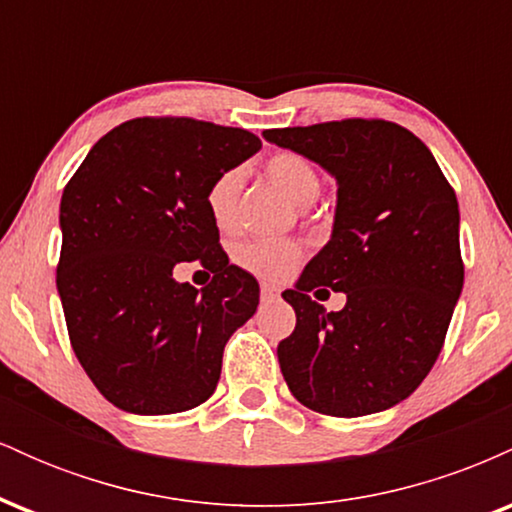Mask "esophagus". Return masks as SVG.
I'll use <instances>...</instances> for the list:
<instances>
[{"label":"esophagus","mask_w":512,"mask_h":512,"mask_svg":"<svg viewBox=\"0 0 512 512\" xmlns=\"http://www.w3.org/2000/svg\"><path fill=\"white\" fill-rule=\"evenodd\" d=\"M281 296V289L276 284H262V301H276Z\"/></svg>","instance_id":"esophagus-1"}]
</instances>
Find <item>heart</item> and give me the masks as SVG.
<instances>
[{"label":"heart","instance_id":"b5f03b06","mask_svg":"<svg viewBox=\"0 0 512 512\" xmlns=\"http://www.w3.org/2000/svg\"><path fill=\"white\" fill-rule=\"evenodd\" d=\"M264 175L296 207H310L320 197V173L313 161L296 151H276L269 156L264 163ZM243 178L245 175L240 168H226L209 182L204 202H207L211 221L219 228H231L236 223ZM236 260L250 272L267 276V279H281L291 274L301 260V248L289 240H248L238 245Z\"/></svg>","mask_w":512,"mask_h":512}]
</instances>
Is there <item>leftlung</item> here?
I'll list each match as a JSON object with an SVG mask.
<instances>
[{"label":"left lung","instance_id":"8db88e82","mask_svg":"<svg viewBox=\"0 0 512 512\" xmlns=\"http://www.w3.org/2000/svg\"><path fill=\"white\" fill-rule=\"evenodd\" d=\"M337 180L332 238L284 291L296 330L276 346L291 395L327 416L385 411L407 399L443 349L462 293L460 209L428 146L385 120L262 132ZM330 285L327 314L307 291Z\"/></svg>","mask_w":512,"mask_h":512}]
</instances>
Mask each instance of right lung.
<instances>
[{
    "label": "right lung",
    "mask_w": 512,
    "mask_h": 512,
    "mask_svg": "<svg viewBox=\"0 0 512 512\" xmlns=\"http://www.w3.org/2000/svg\"><path fill=\"white\" fill-rule=\"evenodd\" d=\"M260 149L248 129L137 117L98 139L64 187L57 291L76 358L117 409L178 414L214 395L260 284L228 264L204 197ZM195 259L215 274L202 292L172 276Z\"/></svg>",
    "instance_id": "obj_1"
}]
</instances>
